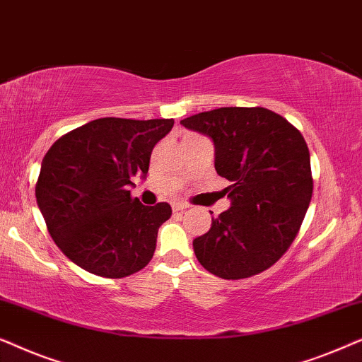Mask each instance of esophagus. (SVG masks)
Segmentation results:
<instances>
[{
	"label": "esophagus",
	"instance_id": "1",
	"mask_svg": "<svg viewBox=\"0 0 362 362\" xmlns=\"http://www.w3.org/2000/svg\"><path fill=\"white\" fill-rule=\"evenodd\" d=\"M187 207H189V204H185V202H176V204H173V211L182 212V211H186Z\"/></svg>",
	"mask_w": 362,
	"mask_h": 362
}]
</instances>
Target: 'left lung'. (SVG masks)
Returning <instances> with one entry per match:
<instances>
[{
	"label": "left lung",
	"mask_w": 362,
	"mask_h": 362,
	"mask_svg": "<svg viewBox=\"0 0 362 362\" xmlns=\"http://www.w3.org/2000/svg\"><path fill=\"white\" fill-rule=\"evenodd\" d=\"M181 125L214 141L217 175L232 182L229 209L192 240L197 260L226 280L267 270L295 240L313 194L305 138L264 107H222Z\"/></svg>",
	"instance_id": "obj_1"
}]
</instances>
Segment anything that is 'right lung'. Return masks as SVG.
I'll return each mask as SVG.
<instances>
[{
    "instance_id": "obj_1",
    "label": "right lung",
    "mask_w": 362,
    "mask_h": 362,
    "mask_svg": "<svg viewBox=\"0 0 362 362\" xmlns=\"http://www.w3.org/2000/svg\"><path fill=\"white\" fill-rule=\"evenodd\" d=\"M173 118H98L59 138L44 156L36 199L47 230L67 259L105 279H122L153 259L171 206L130 196L145 180L153 148Z\"/></svg>"
}]
</instances>
